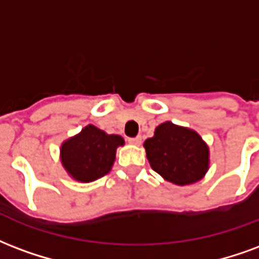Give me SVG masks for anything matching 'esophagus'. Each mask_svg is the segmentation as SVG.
<instances>
[{"instance_id": "obj_1", "label": "esophagus", "mask_w": 259, "mask_h": 259, "mask_svg": "<svg viewBox=\"0 0 259 259\" xmlns=\"http://www.w3.org/2000/svg\"><path fill=\"white\" fill-rule=\"evenodd\" d=\"M130 144L133 145H140L141 144V136H137V137H132V139H127Z\"/></svg>"}]
</instances>
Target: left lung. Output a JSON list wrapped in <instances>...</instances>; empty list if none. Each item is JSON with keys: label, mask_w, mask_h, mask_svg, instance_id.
<instances>
[{"label": "left lung", "mask_w": 259, "mask_h": 259, "mask_svg": "<svg viewBox=\"0 0 259 259\" xmlns=\"http://www.w3.org/2000/svg\"><path fill=\"white\" fill-rule=\"evenodd\" d=\"M144 148L151 167L176 185L196 183L207 173L208 147L195 130L164 122Z\"/></svg>", "instance_id": "left-lung-1"}]
</instances>
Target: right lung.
<instances>
[{
    "mask_svg": "<svg viewBox=\"0 0 259 259\" xmlns=\"http://www.w3.org/2000/svg\"><path fill=\"white\" fill-rule=\"evenodd\" d=\"M123 144L120 136L107 135L93 124H88L81 133L61 144V163L74 180L91 183L110 173L116 148Z\"/></svg>",
    "mask_w": 259,
    "mask_h": 259,
    "instance_id": "right-lung-1",
    "label": "right lung"
}]
</instances>
